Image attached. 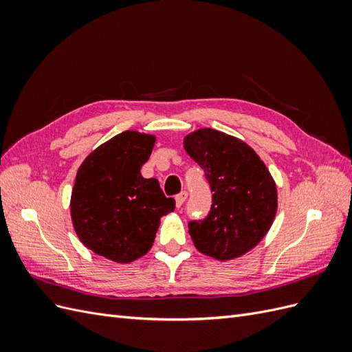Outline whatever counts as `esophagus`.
<instances>
[{"label":"esophagus","instance_id":"1","mask_svg":"<svg viewBox=\"0 0 352 352\" xmlns=\"http://www.w3.org/2000/svg\"><path fill=\"white\" fill-rule=\"evenodd\" d=\"M188 198V194L185 192V190H182V192L176 195V207H182V204L185 202V199Z\"/></svg>","mask_w":352,"mask_h":352}]
</instances>
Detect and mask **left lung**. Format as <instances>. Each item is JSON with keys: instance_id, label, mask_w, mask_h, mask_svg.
<instances>
[{"instance_id": "obj_1", "label": "left lung", "mask_w": 352, "mask_h": 352, "mask_svg": "<svg viewBox=\"0 0 352 352\" xmlns=\"http://www.w3.org/2000/svg\"><path fill=\"white\" fill-rule=\"evenodd\" d=\"M184 148L212 192L208 216L188 225L195 248L219 261L242 257L267 235L278 211L269 168L247 142L210 127L188 133Z\"/></svg>"}]
</instances>
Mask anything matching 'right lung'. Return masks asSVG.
Returning <instances> with one entry per match:
<instances>
[{
	"label": "right lung",
	"instance_id": "1",
	"mask_svg": "<svg viewBox=\"0 0 352 352\" xmlns=\"http://www.w3.org/2000/svg\"><path fill=\"white\" fill-rule=\"evenodd\" d=\"M154 144V135L122 132L78 170L70 198L74 232L88 250L114 263H132L150 251L160 219L175 210L158 180L141 175Z\"/></svg>",
	"mask_w": 352,
	"mask_h": 352
}]
</instances>
